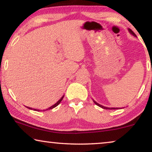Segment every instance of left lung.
Instances as JSON below:
<instances>
[{"label": "left lung", "instance_id": "left-lung-1", "mask_svg": "<svg viewBox=\"0 0 152 152\" xmlns=\"http://www.w3.org/2000/svg\"><path fill=\"white\" fill-rule=\"evenodd\" d=\"M128 31L129 32V33L131 34H132L133 36H134L135 37H136L137 36L136 35V34H135V33L133 32V31L131 30V29H129V28H128ZM93 102H94L95 104L96 105H97L98 106V107H101V108H102V109H120V108H115V107H111V108H110V107H104V106H102V105H101V104H98L97 102H95V100H93Z\"/></svg>", "mask_w": 152, "mask_h": 152}]
</instances>
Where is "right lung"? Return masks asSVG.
Instances as JSON below:
<instances>
[{"label": "right lung", "mask_w": 152, "mask_h": 152, "mask_svg": "<svg viewBox=\"0 0 152 152\" xmlns=\"http://www.w3.org/2000/svg\"><path fill=\"white\" fill-rule=\"evenodd\" d=\"M64 95H63V96H62L61 97V99H59V100H58L57 102H56L55 104L54 105H53V106H51L50 107H49V108H48V109H46L45 110H43V111H47V110H49V109H53V108H55V107H57V106H58L60 104V102H61V100L62 99H63V98H64ZM27 108H28V109H31V110H34V111H42V110H39V109H32V108H30V107H26Z\"/></svg>", "instance_id": "right-lung-1"}]
</instances>
